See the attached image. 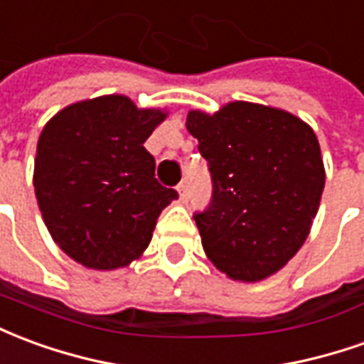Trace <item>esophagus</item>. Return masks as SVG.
<instances>
[{
  "label": "esophagus",
  "mask_w": 364,
  "mask_h": 364,
  "mask_svg": "<svg viewBox=\"0 0 364 364\" xmlns=\"http://www.w3.org/2000/svg\"><path fill=\"white\" fill-rule=\"evenodd\" d=\"M178 194H180V202H186L188 200V182L186 180H182V182L178 184Z\"/></svg>",
  "instance_id": "esophagus-1"
}]
</instances>
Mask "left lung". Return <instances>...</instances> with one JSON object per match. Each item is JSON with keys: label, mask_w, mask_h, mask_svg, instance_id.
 I'll list each match as a JSON object with an SVG mask.
<instances>
[{"label": "left lung", "mask_w": 364, "mask_h": 364, "mask_svg": "<svg viewBox=\"0 0 364 364\" xmlns=\"http://www.w3.org/2000/svg\"><path fill=\"white\" fill-rule=\"evenodd\" d=\"M186 127L211 176L210 203L194 213L203 251L235 280L274 274L318 213L326 172L316 133L292 113L249 102L190 112Z\"/></svg>", "instance_id": "1"}]
</instances>
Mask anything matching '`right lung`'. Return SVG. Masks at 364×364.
I'll use <instances>...</instances> for the list:
<instances>
[{"label":"right lung","mask_w":364,"mask_h":364,"mask_svg":"<svg viewBox=\"0 0 364 364\" xmlns=\"http://www.w3.org/2000/svg\"><path fill=\"white\" fill-rule=\"evenodd\" d=\"M166 115L129 97L68 105L38 136L35 194L53 239L87 269L127 267L178 192L154 176L145 141Z\"/></svg>","instance_id":"1"}]
</instances>
